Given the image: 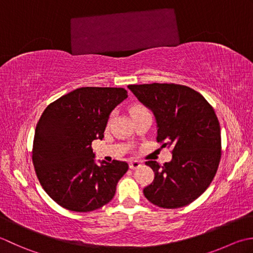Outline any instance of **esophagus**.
I'll list each match as a JSON object with an SVG mask.
<instances>
[{
  "label": "esophagus",
  "instance_id": "esophagus-1",
  "mask_svg": "<svg viewBox=\"0 0 253 253\" xmlns=\"http://www.w3.org/2000/svg\"><path fill=\"white\" fill-rule=\"evenodd\" d=\"M141 165H142V162L140 161H131L130 164H128V166H130L131 169H136L138 167H141Z\"/></svg>",
  "mask_w": 253,
  "mask_h": 253
}]
</instances>
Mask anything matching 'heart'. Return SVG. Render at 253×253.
I'll return each mask as SVG.
<instances>
[{
	"instance_id": "1",
	"label": "heart",
	"mask_w": 253,
	"mask_h": 253,
	"mask_svg": "<svg viewBox=\"0 0 253 253\" xmlns=\"http://www.w3.org/2000/svg\"><path fill=\"white\" fill-rule=\"evenodd\" d=\"M146 109L144 107H142V106H135V107H133L132 109H131V113H132V116L133 115H135V113H138V112H142V111H145Z\"/></svg>"
}]
</instances>
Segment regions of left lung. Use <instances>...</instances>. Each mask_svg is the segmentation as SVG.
Returning a JSON list of instances; mask_svg holds the SVG:
<instances>
[{"instance_id":"obj_1","label":"left lung","mask_w":253,"mask_h":253,"mask_svg":"<svg viewBox=\"0 0 253 253\" xmlns=\"http://www.w3.org/2000/svg\"><path fill=\"white\" fill-rule=\"evenodd\" d=\"M127 88L155 116L157 142L172 147V159L164 166L145 163L155 178L144 195L164 209L190 204L209 188L220 161V126L213 107L183 85L153 83Z\"/></svg>"}]
</instances>
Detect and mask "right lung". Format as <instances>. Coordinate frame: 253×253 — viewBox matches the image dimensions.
I'll use <instances>...</instances> for the list:
<instances>
[{"label": "right lung", "instance_id": "right-lung-1", "mask_svg": "<svg viewBox=\"0 0 253 253\" xmlns=\"http://www.w3.org/2000/svg\"><path fill=\"white\" fill-rule=\"evenodd\" d=\"M127 98L125 88L81 87L45 108L37 123L33 163L54 202L73 212H91L115 197L128 165L100 162L91 142L102 140L111 111Z\"/></svg>", "mask_w": 253, "mask_h": 253}]
</instances>
